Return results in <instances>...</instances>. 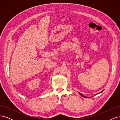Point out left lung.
<instances>
[{
    "mask_svg": "<svg viewBox=\"0 0 120 120\" xmlns=\"http://www.w3.org/2000/svg\"><path fill=\"white\" fill-rule=\"evenodd\" d=\"M103 91H104V90H102V91H101V92H100V93H98V94H96L95 95H98V94H100V93H101V92H103ZM79 95H81V96H82V97H85V98H88V97H85V96H83V95H82V94H81V93H79Z\"/></svg>",
    "mask_w": 120,
    "mask_h": 120,
    "instance_id": "1",
    "label": "left lung"
}]
</instances>
